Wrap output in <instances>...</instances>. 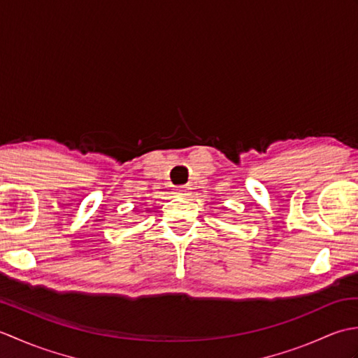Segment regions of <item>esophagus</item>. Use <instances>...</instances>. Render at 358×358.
<instances>
[{
	"mask_svg": "<svg viewBox=\"0 0 358 358\" xmlns=\"http://www.w3.org/2000/svg\"><path fill=\"white\" fill-rule=\"evenodd\" d=\"M189 192H191V187H189V186H180V187H177V194L178 195H187Z\"/></svg>",
	"mask_w": 358,
	"mask_h": 358,
	"instance_id": "obj_1",
	"label": "esophagus"
}]
</instances>
